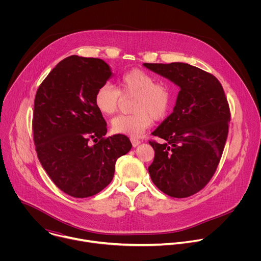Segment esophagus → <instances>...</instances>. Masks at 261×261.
I'll return each instance as SVG.
<instances>
[{
    "instance_id": "obj_1",
    "label": "esophagus",
    "mask_w": 261,
    "mask_h": 261,
    "mask_svg": "<svg viewBox=\"0 0 261 261\" xmlns=\"http://www.w3.org/2000/svg\"><path fill=\"white\" fill-rule=\"evenodd\" d=\"M130 140H131V143H132L133 146H137V145L140 143V140H138V139L135 138V137H131Z\"/></svg>"
}]
</instances>
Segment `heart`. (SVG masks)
Here are the masks:
<instances>
[{
    "mask_svg": "<svg viewBox=\"0 0 261 261\" xmlns=\"http://www.w3.org/2000/svg\"><path fill=\"white\" fill-rule=\"evenodd\" d=\"M122 97H134L132 115H121L111 121L113 131L118 134L139 136L154 120L167 117L173 104V90L166 82H156L152 74L141 69L125 72L118 80V87L104 84L94 96L95 106L104 116L114 115Z\"/></svg>",
    "mask_w": 261,
    "mask_h": 261,
    "instance_id": "heart-1",
    "label": "heart"
}]
</instances>
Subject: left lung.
I'll list each match as a JSON object with an SVG mask.
<instances>
[{
	"label": "left lung",
	"mask_w": 261,
	"mask_h": 261,
	"mask_svg": "<svg viewBox=\"0 0 261 261\" xmlns=\"http://www.w3.org/2000/svg\"><path fill=\"white\" fill-rule=\"evenodd\" d=\"M144 67L180 88L172 114L152 133L155 151L148 166L153 182L175 198L203 189L217 170L228 135L230 110L220 82L213 74L185 63Z\"/></svg>",
	"instance_id": "left-lung-1"
}]
</instances>
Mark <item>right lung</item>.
I'll return each instance as SVG.
<instances>
[{
  "mask_svg": "<svg viewBox=\"0 0 261 261\" xmlns=\"http://www.w3.org/2000/svg\"><path fill=\"white\" fill-rule=\"evenodd\" d=\"M111 74L103 60L71 56L49 72L35 96L37 156L57 187L72 197L102 191L113 180L118 158L132 147L126 135L105 137L106 122L95 106L96 91Z\"/></svg>",
  "mask_w": 261,
  "mask_h": 261,
  "instance_id": "right-lung-1",
  "label": "right lung"
}]
</instances>
